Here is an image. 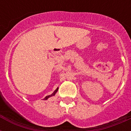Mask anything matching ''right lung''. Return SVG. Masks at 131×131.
Returning <instances> with one entry per match:
<instances>
[{"label": "right lung", "mask_w": 131, "mask_h": 131, "mask_svg": "<svg viewBox=\"0 0 131 131\" xmlns=\"http://www.w3.org/2000/svg\"><path fill=\"white\" fill-rule=\"evenodd\" d=\"M58 89H56V91H54V92H53V93H52V94L51 95H48V96H47L45 97V99H44V100H47V99H48V98H49V97L52 96H54V95H55V94H56V92H57V91H58Z\"/></svg>", "instance_id": "add662e5"}]
</instances>
